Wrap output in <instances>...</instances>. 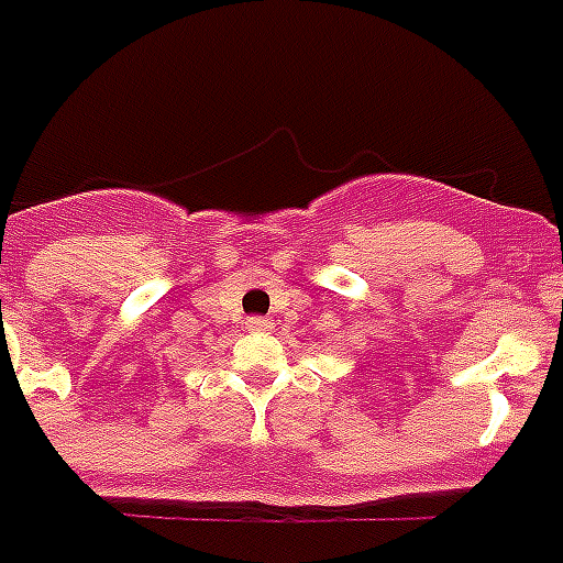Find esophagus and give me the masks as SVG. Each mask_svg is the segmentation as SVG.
<instances>
[{
	"label": "esophagus",
	"instance_id": "esophagus-1",
	"mask_svg": "<svg viewBox=\"0 0 563 563\" xmlns=\"http://www.w3.org/2000/svg\"><path fill=\"white\" fill-rule=\"evenodd\" d=\"M245 329H249V332H268V329H272V318L254 314V318H249V321H245Z\"/></svg>",
	"mask_w": 563,
	"mask_h": 563
}]
</instances>
